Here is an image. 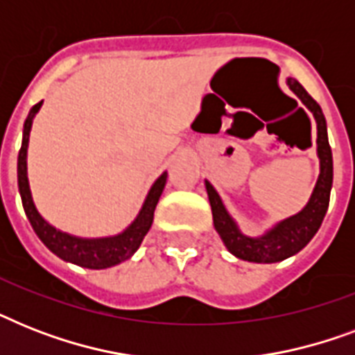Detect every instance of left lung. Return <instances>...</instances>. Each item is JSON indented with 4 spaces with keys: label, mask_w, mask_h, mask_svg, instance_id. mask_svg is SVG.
<instances>
[{
    "label": "left lung",
    "mask_w": 355,
    "mask_h": 355,
    "mask_svg": "<svg viewBox=\"0 0 355 355\" xmlns=\"http://www.w3.org/2000/svg\"><path fill=\"white\" fill-rule=\"evenodd\" d=\"M287 86L300 101L306 105L309 112L313 114L317 123V156L320 162V173L315 184L313 193L309 197L308 205L295 216L287 217L284 221L276 223L275 227L258 237L245 236L239 230L237 223L230 216L223 205L221 197L208 180H205L206 193L210 199L211 216H214V227L221 236L228 252H232L236 258L254 263H276L282 259L291 258L300 252L308 245L317 230L322 225L328 205H330L331 182H334V160H331V149L328 144V128L322 108L297 79H287Z\"/></svg>",
    "instance_id": "obj_1"
}]
</instances>
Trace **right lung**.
Listing matches in <instances>:
<instances>
[{
    "mask_svg": "<svg viewBox=\"0 0 355 355\" xmlns=\"http://www.w3.org/2000/svg\"><path fill=\"white\" fill-rule=\"evenodd\" d=\"M42 103L44 101L36 103L35 107L31 108L27 119H25L21 149L18 153V189L25 216L29 219L31 227L36 232V236L40 237V241L64 261L79 265V267H85V269H108V267L121 263L138 250L141 241H144L145 234L149 232L153 219H155L156 205H158L162 191L166 188L167 171H164L160 177L156 178L155 184L150 186L149 193L145 197L139 214L123 232L107 237H79L58 230L53 225H49L40 216V211L36 210L35 200H33V195H31L29 178H27L29 134L31 127H33V119L40 110Z\"/></svg>",
    "mask_w": 355,
    "mask_h": 355,
    "instance_id": "right-lung-1",
    "label": "right lung"
}]
</instances>
